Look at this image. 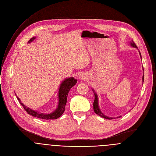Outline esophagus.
<instances>
[{
	"instance_id": "1",
	"label": "esophagus",
	"mask_w": 156,
	"mask_h": 156,
	"mask_svg": "<svg viewBox=\"0 0 156 156\" xmlns=\"http://www.w3.org/2000/svg\"><path fill=\"white\" fill-rule=\"evenodd\" d=\"M78 78L81 80H84L86 78V75L85 73H81L79 76H78Z\"/></svg>"
}]
</instances>
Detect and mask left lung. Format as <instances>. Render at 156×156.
Wrapping results in <instances>:
<instances>
[{
	"mask_svg": "<svg viewBox=\"0 0 156 156\" xmlns=\"http://www.w3.org/2000/svg\"><path fill=\"white\" fill-rule=\"evenodd\" d=\"M129 44H130V45H131L133 48H136L137 49H138V48H137V46H136V44H135V42H133V41H130ZM139 51V53H140V57H141V58H142L141 55V53H140V51ZM143 70H144L143 66ZM142 81H143V82H144V75H143ZM92 90H93V93H94V103H93V109H94V112L97 115H99L100 117H102V118H104V119H108V120H112V119H115V117H108V116L104 115V114L102 112V111L101 110V108H99V105L98 96L97 93L94 91V90H93V89H92ZM132 108H131V109H132ZM129 111H130V110H129ZM118 117L120 118V117H121V116H119V117H117V118H118Z\"/></svg>",
	"mask_w": 156,
	"mask_h": 156,
	"instance_id": "8db88e82",
	"label": "left lung"
}]
</instances>
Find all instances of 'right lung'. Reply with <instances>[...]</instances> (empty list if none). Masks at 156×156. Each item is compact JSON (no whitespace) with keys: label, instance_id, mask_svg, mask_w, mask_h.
Here are the masks:
<instances>
[{"label":"right lung","instance_id":"obj_1","mask_svg":"<svg viewBox=\"0 0 156 156\" xmlns=\"http://www.w3.org/2000/svg\"><path fill=\"white\" fill-rule=\"evenodd\" d=\"M36 39L35 37H33L30 39L28 43L32 42ZM77 82V80L75 79L73 77H70L68 78H65L61 83L60 86L58 89V105L57 108L54 110L53 112L49 114H45L39 112L37 110H34L30 107L25 105L21 102L20 99L16 96L17 99L20 102V104L23 106L24 109L27 111V112L30 115L37 117L41 119L44 120H54L57 119L60 117L65 111V105L66 104V101H67V96L69 92L71 90V88L76 84Z\"/></svg>","mask_w":156,"mask_h":156}]
</instances>
